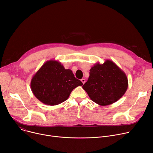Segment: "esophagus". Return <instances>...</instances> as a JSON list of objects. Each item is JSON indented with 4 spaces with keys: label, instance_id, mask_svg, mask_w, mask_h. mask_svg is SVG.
<instances>
[{
    "label": "esophagus",
    "instance_id": "1",
    "mask_svg": "<svg viewBox=\"0 0 153 153\" xmlns=\"http://www.w3.org/2000/svg\"><path fill=\"white\" fill-rule=\"evenodd\" d=\"M81 81L82 83H83V84H85V82H86V79H85V78H82V79H81Z\"/></svg>",
    "mask_w": 153,
    "mask_h": 153
}]
</instances>
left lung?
Segmentation results:
<instances>
[{
  "label": "left lung",
  "mask_w": 153,
  "mask_h": 153,
  "mask_svg": "<svg viewBox=\"0 0 153 153\" xmlns=\"http://www.w3.org/2000/svg\"><path fill=\"white\" fill-rule=\"evenodd\" d=\"M89 77L83 86L90 99L101 106L112 104L121 99L128 88L126 74L111 60L94 65Z\"/></svg>",
  "instance_id": "left-lung-1"
}]
</instances>
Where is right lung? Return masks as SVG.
<instances>
[{
    "label": "right lung",
    "instance_id": "right-lung-1",
    "mask_svg": "<svg viewBox=\"0 0 153 153\" xmlns=\"http://www.w3.org/2000/svg\"><path fill=\"white\" fill-rule=\"evenodd\" d=\"M82 85L71 70L65 69L60 62L55 60L43 64L30 82L33 95L43 103L51 106L67 100L73 89Z\"/></svg>",
    "mask_w": 153,
    "mask_h": 153
}]
</instances>
